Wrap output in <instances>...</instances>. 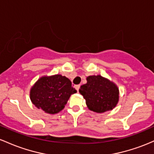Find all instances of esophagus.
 <instances>
[{"label": "esophagus", "instance_id": "1", "mask_svg": "<svg viewBox=\"0 0 154 154\" xmlns=\"http://www.w3.org/2000/svg\"><path fill=\"white\" fill-rule=\"evenodd\" d=\"M75 89H76V90L79 91V88H80V85H76V86H75Z\"/></svg>", "mask_w": 154, "mask_h": 154}]
</instances>
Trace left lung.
Returning a JSON list of instances; mask_svg holds the SVG:
<instances>
[{"instance_id": "left-lung-1", "label": "left lung", "mask_w": 154, "mask_h": 154, "mask_svg": "<svg viewBox=\"0 0 154 154\" xmlns=\"http://www.w3.org/2000/svg\"><path fill=\"white\" fill-rule=\"evenodd\" d=\"M87 83L81 86L79 92L86 100L89 110L96 113H104L112 110L119 99V88L113 82L101 75H90Z\"/></svg>"}]
</instances>
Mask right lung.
<instances>
[{"label": "right lung", "mask_w": 154, "mask_h": 154, "mask_svg": "<svg viewBox=\"0 0 154 154\" xmlns=\"http://www.w3.org/2000/svg\"><path fill=\"white\" fill-rule=\"evenodd\" d=\"M75 92L70 79L57 74L40 78L31 88L30 97L38 109L55 114L65 108L70 95Z\"/></svg>", "instance_id": "obj_1"}]
</instances>
